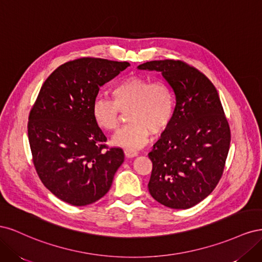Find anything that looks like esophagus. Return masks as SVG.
<instances>
[{"mask_svg":"<svg viewBox=\"0 0 262 262\" xmlns=\"http://www.w3.org/2000/svg\"><path fill=\"white\" fill-rule=\"evenodd\" d=\"M124 154H125V156H126V157L131 158V157H136V156L138 155V152H136V150H132V149L125 148V149H124Z\"/></svg>","mask_w":262,"mask_h":262,"instance_id":"1","label":"esophagus"}]
</instances>
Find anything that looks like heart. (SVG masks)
<instances>
[{"instance_id": "1", "label": "heart", "mask_w": 262, "mask_h": 262, "mask_svg": "<svg viewBox=\"0 0 262 262\" xmlns=\"http://www.w3.org/2000/svg\"><path fill=\"white\" fill-rule=\"evenodd\" d=\"M114 100L98 96L92 104L94 121L104 131H116L122 113L130 122L119 131L113 143L128 149H137L147 143L150 133L161 136L169 128L175 113V95L165 81L131 75L123 78L113 90Z\"/></svg>"}]
</instances>
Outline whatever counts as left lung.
Wrapping results in <instances>:
<instances>
[{
    "label": "left lung",
    "mask_w": 262,
    "mask_h": 262,
    "mask_svg": "<svg viewBox=\"0 0 262 262\" xmlns=\"http://www.w3.org/2000/svg\"><path fill=\"white\" fill-rule=\"evenodd\" d=\"M175 93L172 121L148 153V191L161 204L189 209L205 199L223 175L231 129L219 93L199 70L181 60L149 61Z\"/></svg>",
    "instance_id": "obj_1"
}]
</instances>
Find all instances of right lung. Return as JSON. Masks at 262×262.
<instances>
[{"instance_id": "add662e5", "label": "right lung", "mask_w": 262, "mask_h": 262, "mask_svg": "<svg viewBox=\"0 0 262 262\" xmlns=\"http://www.w3.org/2000/svg\"><path fill=\"white\" fill-rule=\"evenodd\" d=\"M129 62L84 57L55 69L42 84L28 118L33 162L45 187L76 207L96 202L123 163L120 147H109L94 121L99 87Z\"/></svg>"}]
</instances>
